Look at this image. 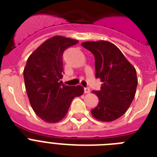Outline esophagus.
<instances>
[{"label":"esophagus","mask_w":157,"mask_h":157,"mask_svg":"<svg viewBox=\"0 0 157 157\" xmlns=\"http://www.w3.org/2000/svg\"><path fill=\"white\" fill-rule=\"evenodd\" d=\"M84 91H85V94L90 93V88H85Z\"/></svg>","instance_id":"1"}]
</instances>
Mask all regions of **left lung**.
I'll return each instance as SVG.
<instances>
[{
	"mask_svg": "<svg viewBox=\"0 0 157 157\" xmlns=\"http://www.w3.org/2000/svg\"><path fill=\"white\" fill-rule=\"evenodd\" d=\"M81 45L94 54L95 76L103 82L100 90L93 92L98 96V104L91 114L100 121H113L126 112L135 96L136 70L109 41H86Z\"/></svg>",
	"mask_w": 157,
	"mask_h": 157,
	"instance_id": "8db88e82",
	"label": "left lung"
}]
</instances>
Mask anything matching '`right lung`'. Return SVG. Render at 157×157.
<instances>
[{
  "label": "right lung",
  "mask_w": 157,
  "mask_h": 157,
  "mask_svg": "<svg viewBox=\"0 0 157 157\" xmlns=\"http://www.w3.org/2000/svg\"><path fill=\"white\" fill-rule=\"evenodd\" d=\"M78 40L54 36L28 57L23 78L28 99L35 113L47 123L63 119L75 97L83 94L81 86L63 84V54Z\"/></svg>",
  "instance_id": "obj_1"
}]
</instances>
